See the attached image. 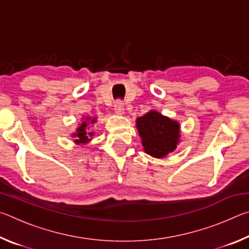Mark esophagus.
I'll list each match as a JSON object with an SVG mask.
<instances>
[{"instance_id": "1", "label": "esophagus", "mask_w": 249, "mask_h": 249, "mask_svg": "<svg viewBox=\"0 0 249 249\" xmlns=\"http://www.w3.org/2000/svg\"><path fill=\"white\" fill-rule=\"evenodd\" d=\"M114 111L116 114H123L124 113V103L121 100H117L114 103Z\"/></svg>"}]
</instances>
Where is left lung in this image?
<instances>
[{
  "label": "left lung",
  "mask_w": 249,
  "mask_h": 249,
  "mask_svg": "<svg viewBox=\"0 0 249 249\" xmlns=\"http://www.w3.org/2000/svg\"><path fill=\"white\" fill-rule=\"evenodd\" d=\"M144 150L156 158L165 157L177 148L179 142L178 122L162 116L156 111L138 117L136 122Z\"/></svg>",
  "instance_id": "left-lung-1"
}]
</instances>
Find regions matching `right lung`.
<instances>
[{"instance_id":"obj_1","label":"right lung","mask_w":249,"mask_h":249,"mask_svg":"<svg viewBox=\"0 0 249 249\" xmlns=\"http://www.w3.org/2000/svg\"><path fill=\"white\" fill-rule=\"evenodd\" d=\"M86 120H90L89 117H87ZM95 122V120L93 119V120H91V123L93 124ZM87 126H88V124H87V121L86 122H83V123L81 124V126H80V127H78V129H77V133H73V135L72 136L73 137H75V142H78V144H84V142H88L90 141V136H92V135H93V133H90L89 130L87 129Z\"/></svg>"}]
</instances>
